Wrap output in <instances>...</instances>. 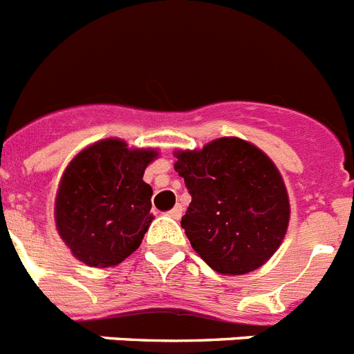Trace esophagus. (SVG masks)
Wrapping results in <instances>:
<instances>
[{"label": "esophagus", "instance_id": "34e87169", "mask_svg": "<svg viewBox=\"0 0 354 354\" xmlns=\"http://www.w3.org/2000/svg\"><path fill=\"white\" fill-rule=\"evenodd\" d=\"M168 216H171V218L179 220L180 216H183V206H175L174 209L168 211Z\"/></svg>", "mask_w": 354, "mask_h": 354}]
</instances>
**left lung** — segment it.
Wrapping results in <instances>:
<instances>
[{
  "label": "left lung",
  "instance_id": "8db88e82",
  "mask_svg": "<svg viewBox=\"0 0 354 354\" xmlns=\"http://www.w3.org/2000/svg\"><path fill=\"white\" fill-rule=\"evenodd\" d=\"M175 157L192 195L180 225L193 250L225 276L267 263L290 220L288 193L270 157L240 138L177 150Z\"/></svg>",
  "mask_w": 354,
  "mask_h": 354
}]
</instances>
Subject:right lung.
<instances>
[{"instance_id": "1", "label": "right lung", "mask_w": 354, "mask_h": 354, "mask_svg": "<svg viewBox=\"0 0 354 354\" xmlns=\"http://www.w3.org/2000/svg\"><path fill=\"white\" fill-rule=\"evenodd\" d=\"M156 157L152 148L107 138L71 159L57 189L55 223L75 258L107 268L141 245L153 220L152 188L143 174Z\"/></svg>"}]
</instances>
